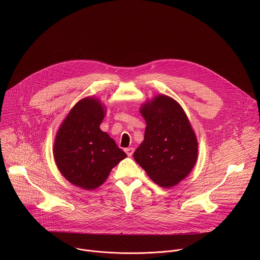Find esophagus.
<instances>
[{"mask_svg": "<svg viewBox=\"0 0 260 260\" xmlns=\"http://www.w3.org/2000/svg\"><path fill=\"white\" fill-rule=\"evenodd\" d=\"M124 151H125V153H126L128 156H132L133 153H134V151H135V149H134V148H132V147H128V148H125Z\"/></svg>", "mask_w": 260, "mask_h": 260, "instance_id": "34e87169", "label": "esophagus"}]
</instances>
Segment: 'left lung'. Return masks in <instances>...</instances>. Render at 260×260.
<instances>
[{
	"instance_id": "left-lung-1",
	"label": "left lung",
	"mask_w": 260,
	"mask_h": 260,
	"mask_svg": "<svg viewBox=\"0 0 260 260\" xmlns=\"http://www.w3.org/2000/svg\"><path fill=\"white\" fill-rule=\"evenodd\" d=\"M140 113L147 126L134 158L159 186L173 187L197 164L196 133L181 105L169 95L157 94L145 102Z\"/></svg>"
}]
</instances>
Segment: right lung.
Returning a JSON list of instances; mask_svg holds the SVG:
<instances>
[{
  "label": "right lung",
  "instance_id": "right-lung-1",
  "mask_svg": "<svg viewBox=\"0 0 260 260\" xmlns=\"http://www.w3.org/2000/svg\"><path fill=\"white\" fill-rule=\"evenodd\" d=\"M106 106L95 96L77 102L61 122L53 144L60 174L73 185L93 190L126 157L115 141L100 128Z\"/></svg>",
  "mask_w": 260,
  "mask_h": 260
}]
</instances>
